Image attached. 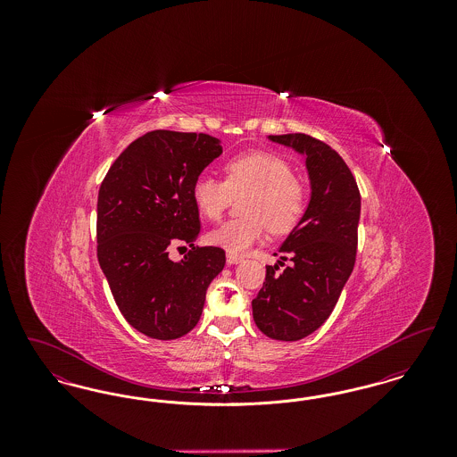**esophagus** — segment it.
I'll use <instances>...</instances> for the list:
<instances>
[{
	"mask_svg": "<svg viewBox=\"0 0 457 457\" xmlns=\"http://www.w3.org/2000/svg\"><path fill=\"white\" fill-rule=\"evenodd\" d=\"M243 261L239 255H235V253H228L226 255V262H228V265H237L239 262Z\"/></svg>",
	"mask_w": 457,
	"mask_h": 457,
	"instance_id": "34e87169",
	"label": "esophagus"
}]
</instances>
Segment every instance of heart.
<instances>
[{
  "mask_svg": "<svg viewBox=\"0 0 457 457\" xmlns=\"http://www.w3.org/2000/svg\"><path fill=\"white\" fill-rule=\"evenodd\" d=\"M226 181L200 174L194 183V202L202 216L220 218L233 196L248 194L243 202L246 218L235 219L212 229L207 239L228 253H245L261 241L265 224L272 233L291 229L304 209V188L289 162L267 151H250L224 162Z\"/></svg>",
  "mask_w": 457,
  "mask_h": 457,
  "instance_id": "b5f03b06",
  "label": "heart"
}]
</instances>
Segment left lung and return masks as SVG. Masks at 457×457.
Segmentation results:
<instances>
[{"instance_id":"left-lung-1","label":"left lung","mask_w":457,"mask_h":457,"mask_svg":"<svg viewBox=\"0 0 457 457\" xmlns=\"http://www.w3.org/2000/svg\"><path fill=\"white\" fill-rule=\"evenodd\" d=\"M269 140L303 155L310 200L279 248L281 259L265 267V283L252 310L267 337L298 341L326 322L348 283L361 198L348 164L324 142L304 133L269 135ZM287 258L292 265L278 273Z\"/></svg>"}]
</instances>
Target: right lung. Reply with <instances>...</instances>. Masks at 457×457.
I'll use <instances>...</instances> for the list:
<instances>
[{
	"label": "right lung",
	"instance_id": "right-lung-1",
	"mask_svg": "<svg viewBox=\"0 0 457 457\" xmlns=\"http://www.w3.org/2000/svg\"><path fill=\"white\" fill-rule=\"evenodd\" d=\"M220 154V140L207 133L149 131L120 154L99 188V265L120 312L147 337L188 334L226 263L222 248L194 245V183ZM178 244L191 250L174 262L169 250Z\"/></svg>",
	"mask_w": 457,
	"mask_h": 457
}]
</instances>
